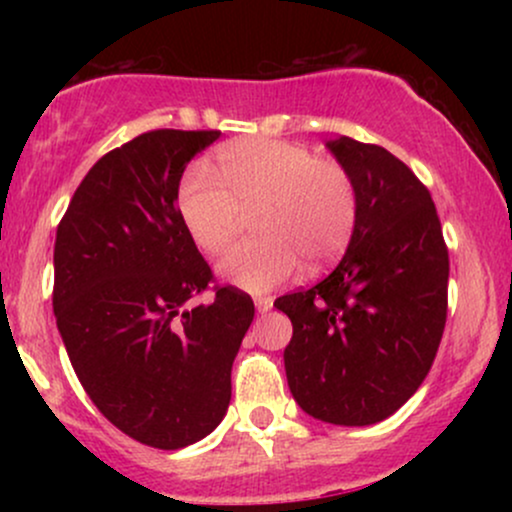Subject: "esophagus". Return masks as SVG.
Segmentation results:
<instances>
[{"instance_id":"1","label":"esophagus","mask_w":512,"mask_h":512,"mask_svg":"<svg viewBox=\"0 0 512 512\" xmlns=\"http://www.w3.org/2000/svg\"><path fill=\"white\" fill-rule=\"evenodd\" d=\"M272 305H274L272 296H255V308L260 310V313H267V310H272Z\"/></svg>"}]
</instances>
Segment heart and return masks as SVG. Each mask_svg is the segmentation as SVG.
I'll return each mask as SVG.
<instances>
[{
    "instance_id": "b5f03b06",
    "label": "heart",
    "mask_w": 512,
    "mask_h": 512,
    "mask_svg": "<svg viewBox=\"0 0 512 512\" xmlns=\"http://www.w3.org/2000/svg\"><path fill=\"white\" fill-rule=\"evenodd\" d=\"M219 172L195 163L182 173L178 214L192 243L221 255L248 214L260 238L238 245L219 264L228 284L264 291L296 272L301 260L325 267L342 255L356 223V187L349 170L317 158L308 146L248 137L223 146Z\"/></svg>"
}]
</instances>
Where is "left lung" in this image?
<instances>
[{
	"mask_svg": "<svg viewBox=\"0 0 512 512\" xmlns=\"http://www.w3.org/2000/svg\"><path fill=\"white\" fill-rule=\"evenodd\" d=\"M356 187V223L337 267L276 298L291 317V395L337 426L387 419L419 390L448 317V245L428 187L378 144H327Z\"/></svg>",
	"mask_w": 512,
	"mask_h": 512,
	"instance_id": "obj_1",
	"label": "left lung"
}]
</instances>
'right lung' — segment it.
Wrapping results in <instances>:
<instances>
[{
  "label": "right lung",
  "mask_w": 512,
  "mask_h": 512,
  "mask_svg": "<svg viewBox=\"0 0 512 512\" xmlns=\"http://www.w3.org/2000/svg\"><path fill=\"white\" fill-rule=\"evenodd\" d=\"M219 134L154 129L108 151L57 226L52 308L76 378L110 424L158 450L221 424L255 317L248 293L214 286L175 204L182 170Z\"/></svg>",
  "instance_id": "obj_1"
}]
</instances>
